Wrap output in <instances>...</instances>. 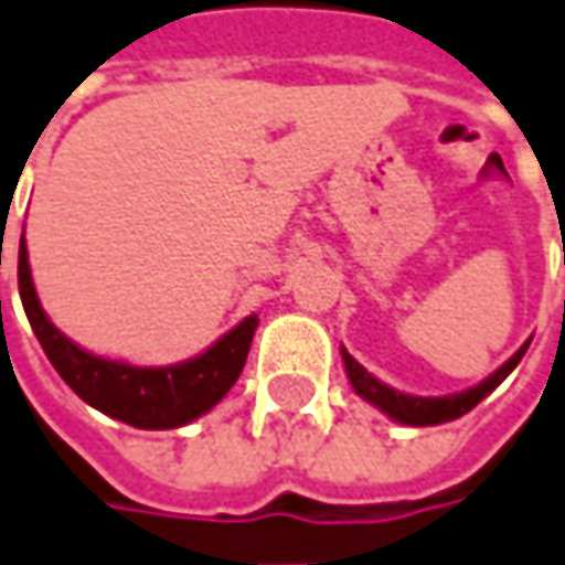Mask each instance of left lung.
<instances>
[{
    "label": "left lung",
    "instance_id": "obj_1",
    "mask_svg": "<svg viewBox=\"0 0 565 565\" xmlns=\"http://www.w3.org/2000/svg\"><path fill=\"white\" fill-rule=\"evenodd\" d=\"M525 348H529V342L522 344L520 351H516L510 361L503 363L498 373H491V376H488L486 382H479L476 388L460 392V395H448V397L401 395V392H395V388L382 385L380 380H373V376H370V373H366L361 363L354 361L348 351H342V358H344V370H348V380H351V385H354V392H358L361 397H366L370 404H376L380 411H385L388 416H395L397 423H407V426H438V423H448V419L463 416L467 411H472L482 397L491 395V392H494V388H498V385L513 373V366L522 361Z\"/></svg>",
    "mask_w": 565,
    "mask_h": 565
}]
</instances>
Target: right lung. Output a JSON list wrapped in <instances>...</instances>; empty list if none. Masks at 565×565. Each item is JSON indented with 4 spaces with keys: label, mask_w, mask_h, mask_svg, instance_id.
I'll return each instance as SVG.
<instances>
[{
    "label": "right lung",
    "mask_w": 565,
    "mask_h": 565,
    "mask_svg": "<svg viewBox=\"0 0 565 565\" xmlns=\"http://www.w3.org/2000/svg\"><path fill=\"white\" fill-rule=\"evenodd\" d=\"M18 289L26 320L58 376L86 404L136 429H177L207 414L238 380L257 327L255 317L242 320L195 361L177 366H130L83 351L49 323L33 291L24 238L18 248Z\"/></svg>",
    "instance_id": "right-lung-1"
}]
</instances>
